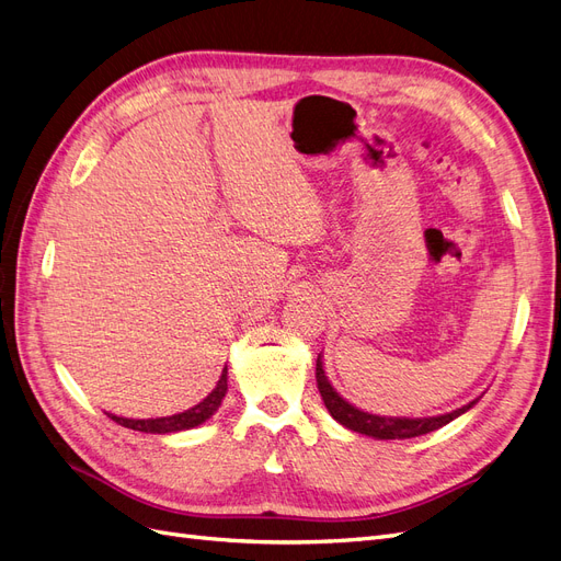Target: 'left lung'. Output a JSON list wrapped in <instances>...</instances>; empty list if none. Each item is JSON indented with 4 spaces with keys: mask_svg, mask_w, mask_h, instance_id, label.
<instances>
[{
    "mask_svg": "<svg viewBox=\"0 0 561 561\" xmlns=\"http://www.w3.org/2000/svg\"><path fill=\"white\" fill-rule=\"evenodd\" d=\"M316 381H318V390L322 396V402H325L328 412L332 414L334 421H339L342 426H346L355 433H363V435L377 437V439H407V437L426 435L431 431L447 426L449 421H454L456 416H461L463 412L470 410L474 402H478V400H472L470 404L461 407V410L443 414V416H431V419H386V416H377V414H367V412L358 410V407L348 404L342 396H339L336 390L330 386L328 377H325V369H322L320 355L316 360Z\"/></svg>",
    "mask_w": 561,
    "mask_h": 561,
    "instance_id": "left-lung-1",
    "label": "left lung"
}]
</instances>
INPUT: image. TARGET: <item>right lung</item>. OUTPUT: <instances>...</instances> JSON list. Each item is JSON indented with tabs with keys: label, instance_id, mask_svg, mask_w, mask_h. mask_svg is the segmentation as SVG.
Returning a JSON list of instances; mask_svg holds the SVG:
<instances>
[{
	"label": "right lung",
	"instance_id": "obj_1",
	"mask_svg": "<svg viewBox=\"0 0 561 561\" xmlns=\"http://www.w3.org/2000/svg\"><path fill=\"white\" fill-rule=\"evenodd\" d=\"M227 393V367L222 369V377H219L217 386L213 388V393L198 402L192 410H186L182 414H173V416H161V419H124V416H114L110 414L112 421H116L118 426L130 428V431H140V433H178V431H190L198 423H203L206 419H210L217 407L222 404V398Z\"/></svg>",
	"mask_w": 561,
	"mask_h": 561
}]
</instances>
